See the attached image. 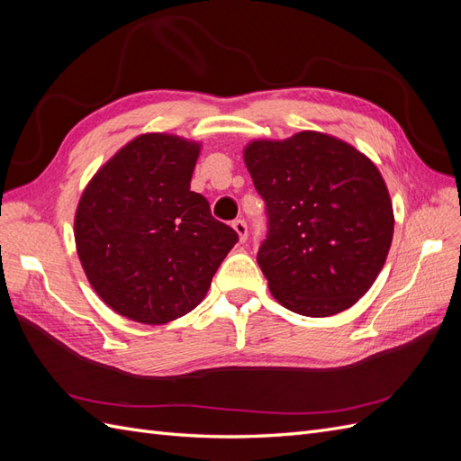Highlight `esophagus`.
I'll return each mask as SVG.
<instances>
[{
	"mask_svg": "<svg viewBox=\"0 0 461 461\" xmlns=\"http://www.w3.org/2000/svg\"><path fill=\"white\" fill-rule=\"evenodd\" d=\"M232 229L239 232V239L244 242L246 239H248V225H246V221L244 219H236V221H232Z\"/></svg>",
	"mask_w": 461,
	"mask_h": 461,
	"instance_id": "esophagus-1",
	"label": "esophagus"
}]
</instances>
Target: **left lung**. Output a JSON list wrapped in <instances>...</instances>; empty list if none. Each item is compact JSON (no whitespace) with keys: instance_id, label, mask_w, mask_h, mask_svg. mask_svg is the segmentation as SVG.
I'll return each mask as SVG.
<instances>
[{"instance_id":"obj_1","label":"left lung","mask_w":461,"mask_h":461,"mask_svg":"<svg viewBox=\"0 0 461 461\" xmlns=\"http://www.w3.org/2000/svg\"><path fill=\"white\" fill-rule=\"evenodd\" d=\"M244 161L267 209L258 263L275 300L308 317L352 308L381 273L394 234L375 163L313 131L249 142Z\"/></svg>"}]
</instances>
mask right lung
Masks as SVG:
<instances>
[{
    "mask_svg": "<svg viewBox=\"0 0 461 461\" xmlns=\"http://www.w3.org/2000/svg\"><path fill=\"white\" fill-rule=\"evenodd\" d=\"M198 156V142L140 134L80 196L75 242L82 269L97 296L136 323L163 325L192 312L239 242L190 190Z\"/></svg>",
    "mask_w": 461,
    "mask_h": 461,
    "instance_id": "1",
    "label": "right lung"
}]
</instances>
